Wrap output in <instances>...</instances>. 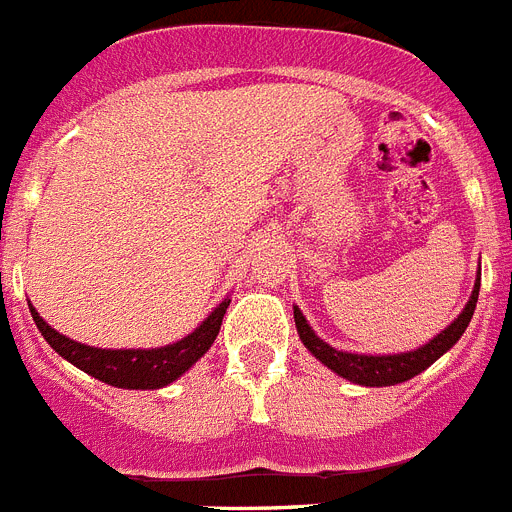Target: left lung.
Masks as SVG:
<instances>
[{"mask_svg":"<svg viewBox=\"0 0 512 512\" xmlns=\"http://www.w3.org/2000/svg\"><path fill=\"white\" fill-rule=\"evenodd\" d=\"M477 296H480V275H477V283H474L472 296H469L467 306L459 313L457 319L451 321L441 334H436L434 339L423 347L413 349V352H400V354H352V352H339V349L329 347L324 339L313 334V329L308 326L306 316L301 313V308L293 306V319H296V329L301 342L306 344L308 352L316 359H321V365H326L329 370H334L339 377H347L349 382H357V385H367V388H385V385H398V382L411 380L418 372H423L426 367H431L441 354L449 352L454 344L462 339L464 329L472 321L474 306H477Z\"/></svg>","mask_w":512,"mask_h":512,"instance_id":"left-lung-1","label":"left lung"}]
</instances>
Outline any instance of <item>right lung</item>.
I'll return each mask as SVG.
<instances>
[{
  "instance_id": "add662e5",
  "label": "right lung",
  "mask_w": 512,
  "mask_h": 512,
  "mask_svg": "<svg viewBox=\"0 0 512 512\" xmlns=\"http://www.w3.org/2000/svg\"><path fill=\"white\" fill-rule=\"evenodd\" d=\"M229 308V298H224L214 311L206 316V321H201V326L191 331L188 336H183L181 342H173L168 347L158 349H99L89 347V344L73 342L68 336H63L61 331H55L53 326H48L43 321L35 308L30 306L32 321L40 329V334L45 336V342L61 354L63 359H68L71 365H76L78 370L89 372L96 380L114 385V388H127V390H155L165 388L173 380L183 375V372L191 370V365H196L209 347L214 344L216 334L222 329L224 313Z\"/></svg>"
}]
</instances>
